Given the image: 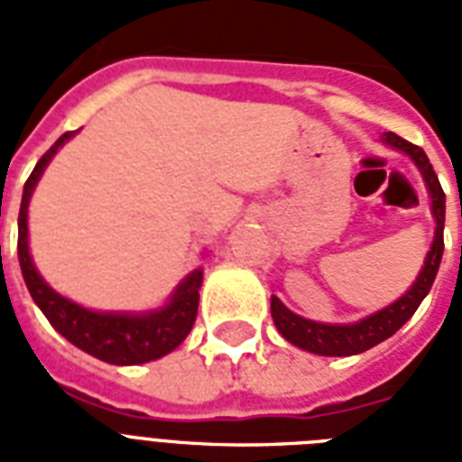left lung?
Masks as SVG:
<instances>
[{"label": "left lung", "instance_id": "left-lung-1", "mask_svg": "<svg viewBox=\"0 0 462 462\" xmlns=\"http://www.w3.org/2000/svg\"><path fill=\"white\" fill-rule=\"evenodd\" d=\"M383 143L391 148H398L405 155L412 158L420 172H422L424 181H427V191L431 196V216L437 220V230H434V242L431 249L424 259V266L417 275V281L412 282V288L395 300L393 304H388L376 314L366 316L362 321L355 323H319L309 321L304 316H297L295 311H290L278 297H271V316H273L275 328L281 330L282 337L288 343L297 345L307 352L314 355H326V357H350V355H359V352L369 350L374 345L383 343L386 337H391L395 330L401 328L402 323L408 321L410 316L415 314L417 307L422 304L427 292L434 285L437 278L439 263L444 256V220H446V194L439 177L431 167L430 158L422 148L410 143V141L395 136L393 132L383 134Z\"/></svg>", "mask_w": 462, "mask_h": 462}]
</instances>
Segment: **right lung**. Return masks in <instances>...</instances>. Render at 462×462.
I'll list each match as a JSON object with an SVG mask.
<instances>
[{"mask_svg":"<svg viewBox=\"0 0 462 462\" xmlns=\"http://www.w3.org/2000/svg\"><path fill=\"white\" fill-rule=\"evenodd\" d=\"M76 132L61 134L54 146L38 160L23 187L21 210H18V263L23 273L25 288L32 302L47 316V321L74 343L79 350L103 359L107 365H143L158 357H165L189 336L199 311V288L203 282V271L196 268L180 282L165 307L126 314V311H90L81 304L71 302L60 292H54L32 266L28 252V201L40 174L45 172L52 155L67 143Z\"/></svg>","mask_w":462,"mask_h":462,"instance_id":"add662e5","label":"right lung"}]
</instances>
